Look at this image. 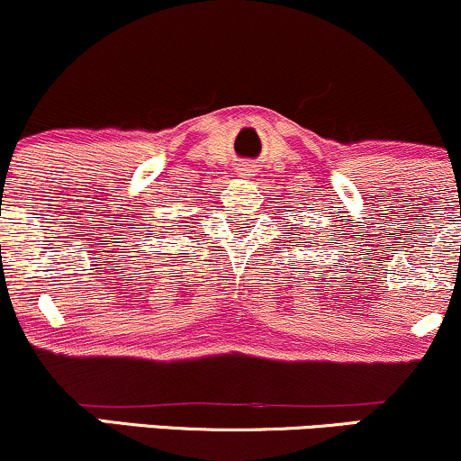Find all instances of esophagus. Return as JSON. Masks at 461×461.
<instances>
[{"label":"esophagus","mask_w":461,"mask_h":461,"mask_svg":"<svg viewBox=\"0 0 461 461\" xmlns=\"http://www.w3.org/2000/svg\"><path fill=\"white\" fill-rule=\"evenodd\" d=\"M240 176H251V173H249L247 167H242V168H240Z\"/></svg>","instance_id":"esophagus-1"}]
</instances>
